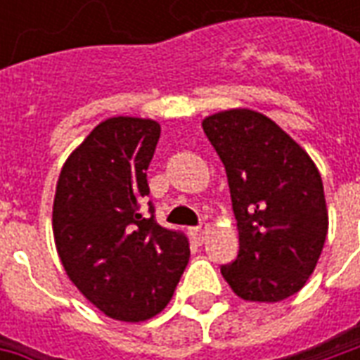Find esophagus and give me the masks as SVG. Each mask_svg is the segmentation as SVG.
<instances>
[{
	"label": "esophagus",
	"instance_id": "obj_1",
	"mask_svg": "<svg viewBox=\"0 0 360 360\" xmlns=\"http://www.w3.org/2000/svg\"><path fill=\"white\" fill-rule=\"evenodd\" d=\"M206 233H208V224H200V226L193 227V237H195L196 243H202L206 239Z\"/></svg>",
	"mask_w": 360,
	"mask_h": 360
}]
</instances>
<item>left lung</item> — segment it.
<instances>
[{
  "label": "left lung",
  "instance_id": "8db88e82",
  "mask_svg": "<svg viewBox=\"0 0 360 360\" xmlns=\"http://www.w3.org/2000/svg\"><path fill=\"white\" fill-rule=\"evenodd\" d=\"M202 129L226 167L239 229V255L221 266V276L245 301H283L307 283L324 247L322 177L262 113L221 111L204 119Z\"/></svg>",
  "mask_w": 360,
  "mask_h": 360
}]
</instances>
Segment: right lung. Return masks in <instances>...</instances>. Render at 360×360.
I'll return each instance as SVG.
<instances>
[{
	"label": "right lung",
	"mask_w": 360,
	"mask_h": 360,
	"mask_svg": "<svg viewBox=\"0 0 360 360\" xmlns=\"http://www.w3.org/2000/svg\"><path fill=\"white\" fill-rule=\"evenodd\" d=\"M158 139L152 119H105L69 156L56 188L53 237L67 276L123 322L164 310L191 257L187 237L160 226L154 204L142 210Z\"/></svg>",
	"instance_id": "add662e5"
}]
</instances>
